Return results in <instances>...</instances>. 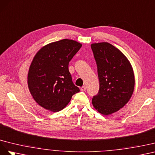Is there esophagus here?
Masks as SVG:
<instances>
[{"label": "esophagus", "mask_w": 155, "mask_h": 155, "mask_svg": "<svg viewBox=\"0 0 155 155\" xmlns=\"http://www.w3.org/2000/svg\"><path fill=\"white\" fill-rule=\"evenodd\" d=\"M81 90L82 91H86V86H83L82 87H81Z\"/></svg>", "instance_id": "esophagus-1"}]
</instances>
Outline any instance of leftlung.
Instances as JSON below:
<instances>
[{
	"instance_id": "1",
	"label": "left lung",
	"mask_w": 155,
	"mask_h": 155,
	"mask_svg": "<svg viewBox=\"0 0 155 155\" xmlns=\"http://www.w3.org/2000/svg\"><path fill=\"white\" fill-rule=\"evenodd\" d=\"M99 79L98 94L92 99L94 107L107 116L122 108L133 94V69L124 54L107 42L92 43Z\"/></svg>"
}]
</instances>
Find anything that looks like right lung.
Segmentation results:
<instances>
[{
  "label": "right lung",
  "mask_w": 155,
  "mask_h": 155,
  "mask_svg": "<svg viewBox=\"0 0 155 155\" xmlns=\"http://www.w3.org/2000/svg\"><path fill=\"white\" fill-rule=\"evenodd\" d=\"M81 47L80 43L64 39L43 46L34 56L28 73V86L35 101L43 108L59 112L80 91L72 81L68 65Z\"/></svg>",
  "instance_id": "right-lung-1"
}]
</instances>
